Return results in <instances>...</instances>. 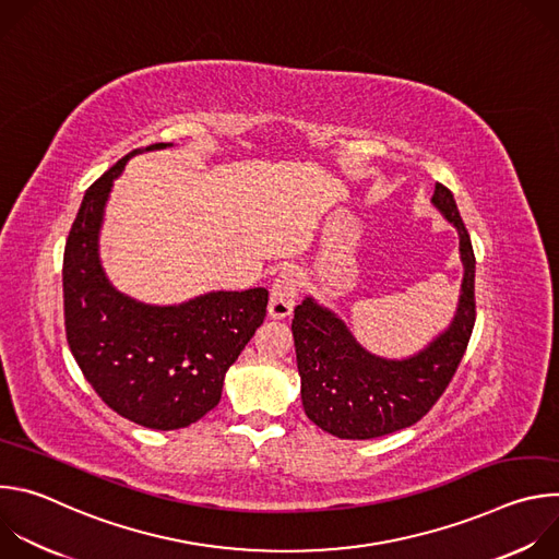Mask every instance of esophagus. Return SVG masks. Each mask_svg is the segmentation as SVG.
I'll return each mask as SVG.
<instances>
[{"instance_id": "obj_1", "label": "esophagus", "mask_w": 559, "mask_h": 559, "mask_svg": "<svg viewBox=\"0 0 559 559\" xmlns=\"http://www.w3.org/2000/svg\"><path fill=\"white\" fill-rule=\"evenodd\" d=\"M298 289H300L298 272L292 270V267L281 270L276 281L272 283V292H270V316L272 318H287L294 309Z\"/></svg>"}]
</instances>
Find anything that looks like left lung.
<instances>
[{
  "mask_svg": "<svg viewBox=\"0 0 559 559\" xmlns=\"http://www.w3.org/2000/svg\"><path fill=\"white\" fill-rule=\"evenodd\" d=\"M431 203L453 223L464 265L453 323L429 347L405 360L362 349L328 307L305 298L294 309L292 334L307 418L343 440H371L416 425L449 386L475 325V257L449 188L436 183Z\"/></svg>",
  "mask_w": 559,
  "mask_h": 559,
  "instance_id": "1",
  "label": "left lung"
}]
</instances>
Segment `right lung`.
Listing matches in <instances>:
<instances>
[{
    "label": "right lung",
    "mask_w": 559,
    "mask_h": 559,
    "mask_svg": "<svg viewBox=\"0 0 559 559\" xmlns=\"http://www.w3.org/2000/svg\"><path fill=\"white\" fill-rule=\"evenodd\" d=\"M134 152L86 190L70 227L61 272L63 323L79 369L112 412L147 429L173 431L218 405L225 371L265 321L270 294L265 287L210 292L158 307L108 283L99 229L112 181Z\"/></svg>",
    "instance_id": "1"
}]
</instances>
